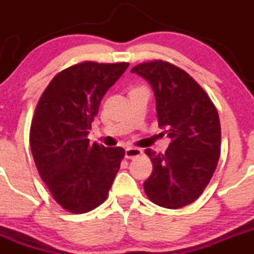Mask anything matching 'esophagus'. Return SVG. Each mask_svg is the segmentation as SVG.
<instances>
[{"instance_id": "1", "label": "esophagus", "mask_w": 254, "mask_h": 254, "mask_svg": "<svg viewBox=\"0 0 254 254\" xmlns=\"http://www.w3.org/2000/svg\"><path fill=\"white\" fill-rule=\"evenodd\" d=\"M142 155V150L141 148L137 147H127L125 150V157L129 158V160H132L135 157H139V156Z\"/></svg>"}]
</instances>
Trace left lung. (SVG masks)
I'll return each mask as SVG.
<instances>
[{
  "label": "left lung",
  "mask_w": 254,
  "mask_h": 254,
  "mask_svg": "<svg viewBox=\"0 0 254 254\" xmlns=\"http://www.w3.org/2000/svg\"><path fill=\"white\" fill-rule=\"evenodd\" d=\"M151 84L158 127L171 139L165 153L146 148L152 173L143 183L156 205L179 209L195 201L216 170L221 127L216 107L200 84L184 70L163 60L131 68Z\"/></svg>",
  "instance_id": "left-lung-1"
}]
</instances>
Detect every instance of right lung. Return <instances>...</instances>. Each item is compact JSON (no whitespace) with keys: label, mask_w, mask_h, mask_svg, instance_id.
Returning a JSON list of instances; mask_svg holds the SVG:
<instances>
[{"label":"right lung","mask_w":254,"mask_h":254,"mask_svg":"<svg viewBox=\"0 0 254 254\" xmlns=\"http://www.w3.org/2000/svg\"><path fill=\"white\" fill-rule=\"evenodd\" d=\"M129 63L83 61L50 81L33 115L29 143L40 177L56 203L83 214L104 203L125 156L87 139L102 98Z\"/></svg>","instance_id":"obj_1"}]
</instances>
